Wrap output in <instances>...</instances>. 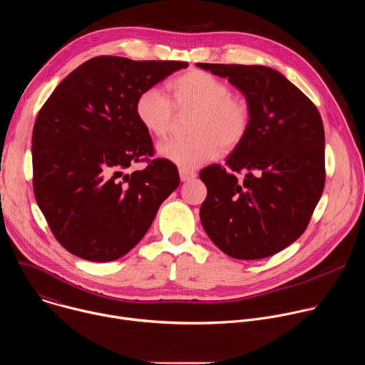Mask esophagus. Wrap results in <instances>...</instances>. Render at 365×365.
Segmentation results:
<instances>
[{
  "label": "esophagus",
  "mask_w": 365,
  "mask_h": 365,
  "mask_svg": "<svg viewBox=\"0 0 365 365\" xmlns=\"http://www.w3.org/2000/svg\"><path fill=\"white\" fill-rule=\"evenodd\" d=\"M179 176L182 182H187L196 178V173L193 170H187V169H179Z\"/></svg>",
  "instance_id": "1"
}]
</instances>
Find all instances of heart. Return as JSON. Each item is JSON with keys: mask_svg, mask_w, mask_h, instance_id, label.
<instances>
[{"mask_svg": "<svg viewBox=\"0 0 365 365\" xmlns=\"http://www.w3.org/2000/svg\"><path fill=\"white\" fill-rule=\"evenodd\" d=\"M169 99L158 89H144L135 99L134 113L144 130L158 140L168 138L176 115L192 113L189 138L170 140L159 145L163 159L180 169H196L214 160L220 151L235 150L251 124L247 98L235 95L231 86L215 75L189 69L168 83Z\"/></svg>", "mask_w": 365, "mask_h": 365, "instance_id": "heart-1", "label": "heart"}]
</instances>
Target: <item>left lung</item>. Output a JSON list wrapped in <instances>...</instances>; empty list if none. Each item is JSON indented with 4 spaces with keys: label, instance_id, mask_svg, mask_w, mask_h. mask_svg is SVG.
Instances as JSON below:
<instances>
[{
    "label": "left lung",
    "instance_id": "left-lung-1",
    "mask_svg": "<svg viewBox=\"0 0 365 365\" xmlns=\"http://www.w3.org/2000/svg\"><path fill=\"white\" fill-rule=\"evenodd\" d=\"M250 102L251 124L225 162L200 170V222L238 259L270 257L306 230L325 186V131L318 108L280 72L259 65L197 63ZM237 173H244L238 180Z\"/></svg>",
    "mask_w": 365,
    "mask_h": 365
}]
</instances>
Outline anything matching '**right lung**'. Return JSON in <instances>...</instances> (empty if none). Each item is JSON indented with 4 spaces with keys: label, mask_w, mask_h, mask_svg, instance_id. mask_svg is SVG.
<instances>
[{
    "label": "right lung",
    "mask_w": 365,
    "mask_h": 365,
    "mask_svg": "<svg viewBox=\"0 0 365 365\" xmlns=\"http://www.w3.org/2000/svg\"><path fill=\"white\" fill-rule=\"evenodd\" d=\"M187 62L98 56L48 96L33 128V189L55 238L83 259L125 255L180 183L178 168L153 155L137 96ZM143 171L125 174L134 163Z\"/></svg>",
    "instance_id": "obj_1"
}]
</instances>
